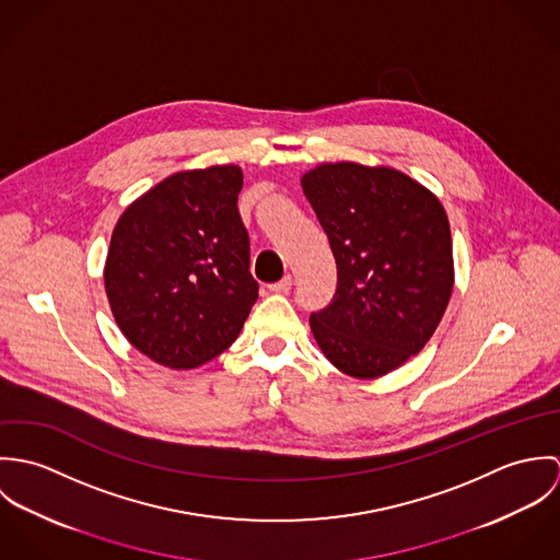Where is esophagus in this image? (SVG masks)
I'll list each match as a JSON object with an SVG mask.
<instances>
[{
  "mask_svg": "<svg viewBox=\"0 0 560 560\" xmlns=\"http://www.w3.org/2000/svg\"><path fill=\"white\" fill-rule=\"evenodd\" d=\"M291 287H293V278H291V276H284L282 280L269 284V291H271V293H289Z\"/></svg>",
  "mask_w": 560,
  "mask_h": 560,
  "instance_id": "1",
  "label": "esophagus"
}]
</instances>
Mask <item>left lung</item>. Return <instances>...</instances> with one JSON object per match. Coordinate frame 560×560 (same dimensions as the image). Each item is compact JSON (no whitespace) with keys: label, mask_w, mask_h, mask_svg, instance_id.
<instances>
[{"label":"left lung","mask_w":560,"mask_h":560,"mask_svg":"<svg viewBox=\"0 0 560 560\" xmlns=\"http://www.w3.org/2000/svg\"><path fill=\"white\" fill-rule=\"evenodd\" d=\"M336 258V293L311 315L325 358L358 380L382 377L433 336L455 267L440 200L395 167L320 163L302 176Z\"/></svg>","instance_id":"obj_1"}]
</instances>
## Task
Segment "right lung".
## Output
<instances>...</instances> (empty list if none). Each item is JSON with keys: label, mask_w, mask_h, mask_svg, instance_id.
<instances>
[{"label": "right lung", "mask_w": 560, "mask_h": 560, "mask_svg": "<svg viewBox=\"0 0 560 560\" xmlns=\"http://www.w3.org/2000/svg\"><path fill=\"white\" fill-rule=\"evenodd\" d=\"M241 187L240 165L176 172L131 202L112 233L103 271L112 315L167 369L226 351L258 298Z\"/></svg>", "instance_id": "right-lung-1"}]
</instances>
